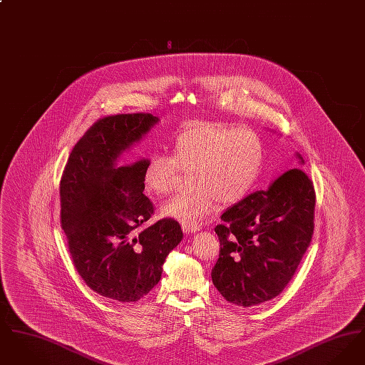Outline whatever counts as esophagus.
I'll return each mask as SVG.
<instances>
[{
  "label": "esophagus",
  "instance_id": "1",
  "mask_svg": "<svg viewBox=\"0 0 365 365\" xmlns=\"http://www.w3.org/2000/svg\"><path fill=\"white\" fill-rule=\"evenodd\" d=\"M200 226H194V225H183V231L190 234V232H195V231H200Z\"/></svg>",
  "mask_w": 365,
  "mask_h": 365
}]
</instances>
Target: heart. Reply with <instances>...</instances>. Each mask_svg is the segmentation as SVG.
<instances>
[{
  "label": "heart",
  "mask_w": 365,
  "mask_h": 365,
  "mask_svg": "<svg viewBox=\"0 0 365 365\" xmlns=\"http://www.w3.org/2000/svg\"><path fill=\"white\" fill-rule=\"evenodd\" d=\"M173 157H150L142 173L143 189L164 197L190 173L187 190L161 208L163 215L198 226L220 202L234 205L253 190L264 165V143L250 127L197 120L183 127L171 145Z\"/></svg>",
  "instance_id": "1"
}]
</instances>
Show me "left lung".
I'll use <instances>...</instances> for the list:
<instances>
[{
  "label": "left lung",
  "mask_w": 365,
  "mask_h": 365,
  "mask_svg": "<svg viewBox=\"0 0 365 365\" xmlns=\"http://www.w3.org/2000/svg\"><path fill=\"white\" fill-rule=\"evenodd\" d=\"M301 158V157H299ZM316 192L301 168L278 175L222 215L212 282L227 301L255 307L283 292L312 241Z\"/></svg>",
  "instance_id": "1"
}]
</instances>
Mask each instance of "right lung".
<instances>
[{
	"label": "right lung",
	"instance_id": "obj_1",
	"mask_svg": "<svg viewBox=\"0 0 365 365\" xmlns=\"http://www.w3.org/2000/svg\"><path fill=\"white\" fill-rule=\"evenodd\" d=\"M157 120L142 112L98 119L73 146L60 180V223L72 262L91 290L120 302H135L156 286L183 238L171 217L146 226L155 215L142 185L148 160L116 164Z\"/></svg>",
	"mask_w": 365,
	"mask_h": 365
}]
</instances>
